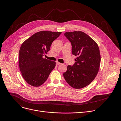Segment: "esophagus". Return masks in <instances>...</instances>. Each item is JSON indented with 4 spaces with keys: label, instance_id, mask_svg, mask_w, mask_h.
Wrapping results in <instances>:
<instances>
[{
    "label": "esophagus",
    "instance_id": "obj_1",
    "mask_svg": "<svg viewBox=\"0 0 121 121\" xmlns=\"http://www.w3.org/2000/svg\"><path fill=\"white\" fill-rule=\"evenodd\" d=\"M61 63H59V62H57L56 63V65H61Z\"/></svg>",
    "mask_w": 121,
    "mask_h": 121
}]
</instances>
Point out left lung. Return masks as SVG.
Masks as SVG:
<instances>
[{"instance_id":"obj_1","label":"left lung","mask_w":121,"mask_h":121,"mask_svg":"<svg viewBox=\"0 0 121 121\" xmlns=\"http://www.w3.org/2000/svg\"><path fill=\"white\" fill-rule=\"evenodd\" d=\"M64 35L71 42L76 62L63 74L66 82L75 89L89 85L96 77L100 66V55L97 43L81 31L66 32Z\"/></svg>"}]
</instances>
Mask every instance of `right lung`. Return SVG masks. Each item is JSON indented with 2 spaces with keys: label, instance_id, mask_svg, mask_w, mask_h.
Returning a JSON list of instances; mask_svg holds the SVG:
<instances>
[{
  "label": "right lung",
  "instance_id": "obj_1",
  "mask_svg": "<svg viewBox=\"0 0 121 121\" xmlns=\"http://www.w3.org/2000/svg\"><path fill=\"white\" fill-rule=\"evenodd\" d=\"M62 32L43 30L34 33L22 44L19 65L24 80L33 87H39L47 79L56 62L43 57Z\"/></svg>",
  "mask_w": 121,
  "mask_h": 121
}]
</instances>
